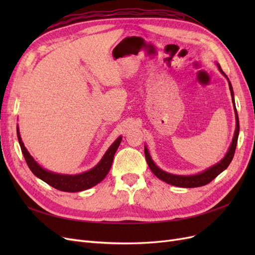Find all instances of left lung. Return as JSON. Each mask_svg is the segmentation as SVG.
I'll return each mask as SVG.
<instances>
[{
	"instance_id": "obj_1",
	"label": "left lung",
	"mask_w": 255,
	"mask_h": 255,
	"mask_svg": "<svg viewBox=\"0 0 255 255\" xmlns=\"http://www.w3.org/2000/svg\"><path fill=\"white\" fill-rule=\"evenodd\" d=\"M218 68L220 72L226 76L228 79V76L226 75V73L222 71L221 67L218 65ZM229 81V79H228ZM229 87H230V91H231V96H232V102L234 104V112H235V120H236V128H235V133H234V137L232 143H231L230 148L228 153L226 154V156L223 157L219 163H217L216 165L210 167L206 170H204L203 172H200L198 174H194V175H177V174H172V173H168L164 170H161L160 168H158L154 161L152 160L149 150L146 149V146H144V155H145V159L146 163H148L151 171L155 174L159 180L164 181L168 184L173 185V186H177V187H184V188H191V187H200V186H204V185L208 184L210 182H212L216 176L219 175L223 170H226L228 168V166L230 165L231 161L233 159L234 153H235V149H236V144H237V139H238V134H239V121H238V115H237V111L235 107V101H234V92H233V88L232 85H231L230 81H229Z\"/></svg>"
}]
</instances>
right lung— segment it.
<instances>
[{
  "label": "right lung",
  "mask_w": 255,
  "mask_h": 255,
  "mask_svg": "<svg viewBox=\"0 0 255 255\" xmlns=\"http://www.w3.org/2000/svg\"><path fill=\"white\" fill-rule=\"evenodd\" d=\"M17 135H18V140L21 146L23 156H24L30 171H32L37 177H39L40 180L49 184L50 186L56 188L58 190L68 191V192H76V191L88 189L101 182L110 171L113 164L114 155L116 151H117L122 139V137L120 136L117 138V140H115V142L110 146L109 150L106 151L104 156L102 157L101 160L99 161V164L96 167L81 174L67 175V174H59V173H54V172L48 171L45 170V169H43L41 166L38 165L37 161L32 157V155H30L24 146V143H23L21 139L18 127H17Z\"/></svg>",
  "instance_id": "1"
}]
</instances>
